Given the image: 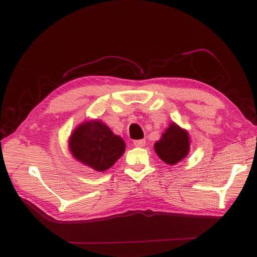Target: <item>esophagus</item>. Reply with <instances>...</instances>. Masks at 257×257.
Here are the masks:
<instances>
[{"label": "esophagus", "instance_id": "1", "mask_svg": "<svg viewBox=\"0 0 257 257\" xmlns=\"http://www.w3.org/2000/svg\"><path fill=\"white\" fill-rule=\"evenodd\" d=\"M133 144L136 148H143V146H145V140H136L134 141Z\"/></svg>", "mask_w": 257, "mask_h": 257}]
</instances>
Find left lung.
I'll use <instances>...</instances> for the list:
<instances>
[{
  "label": "left lung",
  "instance_id": "8db88e82",
  "mask_svg": "<svg viewBox=\"0 0 257 257\" xmlns=\"http://www.w3.org/2000/svg\"><path fill=\"white\" fill-rule=\"evenodd\" d=\"M155 152L165 163L174 165L185 158L190 150L188 135L184 130L172 123L162 139L154 145Z\"/></svg>",
  "mask_w": 257,
  "mask_h": 257
}]
</instances>
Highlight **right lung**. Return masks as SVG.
<instances>
[{"label": "right lung", "instance_id": "add662e5", "mask_svg": "<svg viewBox=\"0 0 257 257\" xmlns=\"http://www.w3.org/2000/svg\"><path fill=\"white\" fill-rule=\"evenodd\" d=\"M70 149L74 158L104 172L116 162L125 151V143L105 124L99 121L85 122L78 126L70 140Z\"/></svg>", "mask_w": 257, "mask_h": 257}]
</instances>
